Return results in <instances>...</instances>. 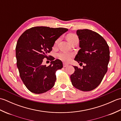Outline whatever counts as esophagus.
<instances>
[{"mask_svg":"<svg viewBox=\"0 0 121 121\" xmlns=\"http://www.w3.org/2000/svg\"><path fill=\"white\" fill-rule=\"evenodd\" d=\"M69 65V64L68 63H63V67L64 68H65L66 66H68Z\"/></svg>","mask_w":121,"mask_h":121,"instance_id":"esophagus-1","label":"esophagus"}]
</instances>
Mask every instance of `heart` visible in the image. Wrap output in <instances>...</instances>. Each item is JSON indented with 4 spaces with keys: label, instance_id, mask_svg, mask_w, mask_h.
<instances>
[{
    "label": "heart",
    "instance_id": "heart-1",
    "mask_svg": "<svg viewBox=\"0 0 121 121\" xmlns=\"http://www.w3.org/2000/svg\"><path fill=\"white\" fill-rule=\"evenodd\" d=\"M67 39L69 43H71L74 40L78 39V37L75 34H70L68 35ZM59 40H60V38H58V39L56 40L55 43V46L57 45ZM73 56L74 54L73 53L65 52V51H62V52H61L58 54L59 58L63 61H65V62H68V61H70Z\"/></svg>",
    "mask_w": 121,
    "mask_h": 121
}]
</instances>
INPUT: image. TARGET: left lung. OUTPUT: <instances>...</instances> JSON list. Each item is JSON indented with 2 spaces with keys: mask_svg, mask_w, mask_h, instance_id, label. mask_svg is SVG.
Returning a JSON list of instances; mask_svg holds the SVG:
<instances>
[{
  "mask_svg": "<svg viewBox=\"0 0 121 121\" xmlns=\"http://www.w3.org/2000/svg\"><path fill=\"white\" fill-rule=\"evenodd\" d=\"M80 49L74 60L83 65V69L74 66L70 76L72 84L83 91H91L99 86L108 70L110 60L109 47L101 35L88 29L76 31Z\"/></svg>",
  "mask_w": 121,
  "mask_h": 121,
  "instance_id": "1",
  "label": "left lung"
}]
</instances>
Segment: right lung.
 Returning a JSON list of instances; mask_svg holds the SVG:
<instances>
[{
    "instance_id": "add662e5",
    "label": "right lung",
    "mask_w": 121,
    "mask_h": 121,
    "mask_svg": "<svg viewBox=\"0 0 121 121\" xmlns=\"http://www.w3.org/2000/svg\"><path fill=\"white\" fill-rule=\"evenodd\" d=\"M68 30L63 27L36 26L20 36L15 48L17 65L20 78L30 91L42 94L53 87L56 72L63 68L62 62L53 59L47 66L43 65V59L48 58L55 41Z\"/></svg>"
}]
</instances>
